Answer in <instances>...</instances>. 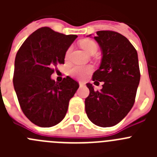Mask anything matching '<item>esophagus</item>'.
<instances>
[{
	"label": "esophagus",
	"mask_w": 157,
	"mask_h": 157,
	"mask_svg": "<svg viewBox=\"0 0 157 157\" xmlns=\"http://www.w3.org/2000/svg\"><path fill=\"white\" fill-rule=\"evenodd\" d=\"M85 86V83L82 82H79V86L80 87H82V86Z\"/></svg>",
	"instance_id": "34e87169"
}]
</instances>
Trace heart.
<instances>
[{
  "label": "heart",
  "mask_w": 157,
  "mask_h": 157,
  "mask_svg": "<svg viewBox=\"0 0 157 157\" xmlns=\"http://www.w3.org/2000/svg\"><path fill=\"white\" fill-rule=\"evenodd\" d=\"M79 45L82 48L86 51L88 54H95L98 51V45L95 41L90 39H83L80 41ZM71 48L66 52V56H67L70 53ZM93 71V67L91 66H75L71 70V75L73 77L82 79Z\"/></svg>",
  "instance_id": "1"
}]
</instances>
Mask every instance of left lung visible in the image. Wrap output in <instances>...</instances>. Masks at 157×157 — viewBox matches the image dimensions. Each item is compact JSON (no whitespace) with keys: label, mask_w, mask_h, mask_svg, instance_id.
I'll use <instances>...</instances> for the list:
<instances>
[{"label":"left lung","mask_w":157,"mask_h":157,"mask_svg":"<svg viewBox=\"0 0 157 157\" xmlns=\"http://www.w3.org/2000/svg\"><path fill=\"white\" fill-rule=\"evenodd\" d=\"M94 39L101 47L102 59L93 81L104 84L101 91L86 84L90 94L85 100L86 112L95 125L112 127L128 114L134 104L141 76L138 52L127 37L117 32L100 30Z\"/></svg>","instance_id":"obj_1"}]
</instances>
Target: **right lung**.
Wrapping results in <instances>:
<instances>
[{
    "instance_id": "1",
    "label": "right lung",
    "mask_w": 157,
    "mask_h": 157,
    "mask_svg": "<svg viewBox=\"0 0 157 157\" xmlns=\"http://www.w3.org/2000/svg\"><path fill=\"white\" fill-rule=\"evenodd\" d=\"M77 37L41 27L25 40L16 53L14 89L22 111L35 125L50 127L61 122L79 87L69 76L61 82L51 78L54 67L64 63L67 50Z\"/></svg>"
}]
</instances>
